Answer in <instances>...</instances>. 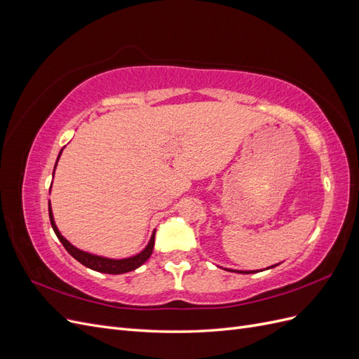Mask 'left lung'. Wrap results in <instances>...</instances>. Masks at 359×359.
<instances>
[{
    "instance_id": "8db88e82",
    "label": "left lung",
    "mask_w": 359,
    "mask_h": 359,
    "mask_svg": "<svg viewBox=\"0 0 359 359\" xmlns=\"http://www.w3.org/2000/svg\"><path fill=\"white\" fill-rule=\"evenodd\" d=\"M274 266H277V265H273L269 268H274ZM269 268H266V269H269ZM227 271H233V269H227ZM235 273H238V274H253V273H257V271H235Z\"/></svg>"
}]
</instances>
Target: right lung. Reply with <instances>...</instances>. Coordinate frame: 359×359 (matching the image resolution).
Returning a JSON list of instances; mask_svg holds the SVG:
<instances>
[{
    "mask_svg": "<svg viewBox=\"0 0 359 359\" xmlns=\"http://www.w3.org/2000/svg\"><path fill=\"white\" fill-rule=\"evenodd\" d=\"M62 153V149L60 151L57 163L60 160V156ZM55 163V168H57ZM53 173H55V169H53ZM49 219H50V224L52 229L55 232V235L58 236V240L61 241V244L64 245V248L67 252L81 262L83 266L90 268L97 271V273H104V274H124V273H130V271H135L136 268H139L140 265H144L147 260L149 259V256L153 255V248H154V236H156V231L151 235V240L148 243V245L142 250V252L132 256V257H126V259H111V257H104V256H97V255H91L88 252H83V250L74 247L73 244H70L66 238L61 235V232L58 231V227L55 224V220H53V214H52V208H50V202H49Z\"/></svg>",
    "mask_w": 359,
    "mask_h": 359,
    "instance_id": "right-lung-1",
    "label": "right lung"
}]
</instances>
